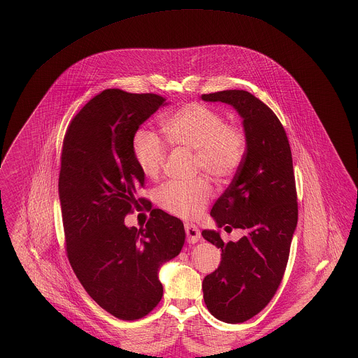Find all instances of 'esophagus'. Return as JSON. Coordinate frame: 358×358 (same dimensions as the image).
<instances>
[{
  "label": "esophagus",
  "instance_id": "34e87169",
  "mask_svg": "<svg viewBox=\"0 0 358 358\" xmlns=\"http://www.w3.org/2000/svg\"><path fill=\"white\" fill-rule=\"evenodd\" d=\"M185 230H186V236H187V243L189 244H196L201 238L200 229L196 224L186 223L185 224Z\"/></svg>",
  "mask_w": 358,
  "mask_h": 358
}]
</instances>
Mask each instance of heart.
<instances>
[{
  "instance_id": "b5f03b06",
  "label": "heart",
  "mask_w": 358,
  "mask_h": 358,
  "mask_svg": "<svg viewBox=\"0 0 358 358\" xmlns=\"http://www.w3.org/2000/svg\"><path fill=\"white\" fill-rule=\"evenodd\" d=\"M162 131L172 146L196 152L199 171L219 180L236 175L244 158L241 132L226 125L220 113L204 104H186L162 121ZM132 154L141 172L155 179L165 162L166 150L161 139L148 129H138L132 138ZM213 197V186L206 178L193 182H169L158 189L155 200L168 213L197 217Z\"/></svg>"
}]
</instances>
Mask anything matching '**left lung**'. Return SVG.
Instances as JSON below:
<instances>
[{
  "instance_id": "left-lung-1",
  "label": "left lung",
  "mask_w": 358,
  "mask_h": 358,
  "mask_svg": "<svg viewBox=\"0 0 358 358\" xmlns=\"http://www.w3.org/2000/svg\"><path fill=\"white\" fill-rule=\"evenodd\" d=\"M201 99L236 108L245 135L243 162L210 210L217 227L243 229L245 236L223 243L219 231H203L222 250L217 270L203 281L205 305L217 320L237 324L267 306L287 267L298 224L292 154L280 120L252 94L229 90Z\"/></svg>"
}]
</instances>
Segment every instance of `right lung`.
<instances>
[{
	"label": "right lung",
	"instance_id": "1",
	"mask_svg": "<svg viewBox=\"0 0 358 358\" xmlns=\"http://www.w3.org/2000/svg\"><path fill=\"white\" fill-rule=\"evenodd\" d=\"M166 104L154 94L106 90L80 110L63 141L59 200L70 264L99 306L128 321L158 305V271L186 237L183 223L161 209L145 229L124 223L145 183L132 138Z\"/></svg>",
	"mask_w": 358,
	"mask_h": 358
}]
</instances>
